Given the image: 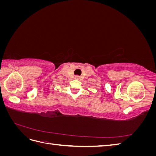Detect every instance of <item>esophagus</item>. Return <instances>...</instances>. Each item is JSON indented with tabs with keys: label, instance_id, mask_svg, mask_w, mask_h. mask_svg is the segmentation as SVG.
Wrapping results in <instances>:
<instances>
[{
	"label": "esophagus",
	"instance_id": "esophagus-1",
	"mask_svg": "<svg viewBox=\"0 0 156 156\" xmlns=\"http://www.w3.org/2000/svg\"><path fill=\"white\" fill-rule=\"evenodd\" d=\"M75 79H79V76H75Z\"/></svg>",
	"mask_w": 156,
	"mask_h": 156
}]
</instances>
